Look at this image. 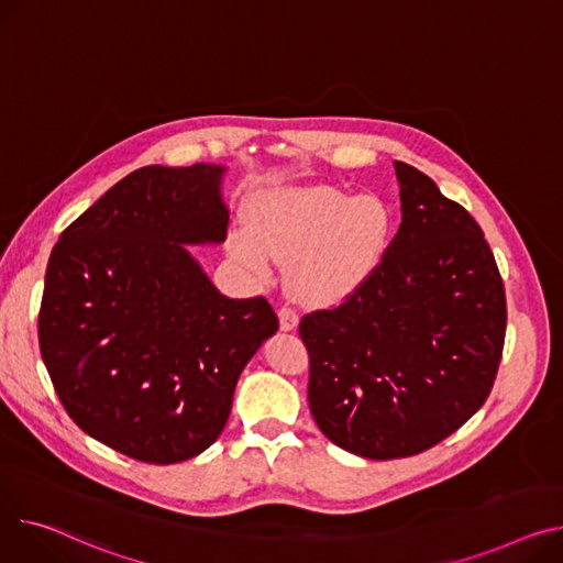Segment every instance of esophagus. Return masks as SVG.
Listing matches in <instances>:
<instances>
[{
    "label": "esophagus",
    "instance_id": "34e87169",
    "mask_svg": "<svg viewBox=\"0 0 563 563\" xmlns=\"http://www.w3.org/2000/svg\"><path fill=\"white\" fill-rule=\"evenodd\" d=\"M278 321H280V330H283V332H291V330H296V325H298V317H296V312L289 310V308H283V310L278 312Z\"/></svg>",
    "mask_w": 563,
    "mask_h": 563
}]
</instances>
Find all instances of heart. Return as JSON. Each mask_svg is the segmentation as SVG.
Segmentation results:
<instances>
[{
	"label": "heart",
	"instance_id": "1",
	"mask_svg": "<svg viewBox=\"0 0 563 563\" xmlns=\"http://www.w3.org/2000/svg\"><path fill=\"white\" fill-rule=\"evenodd\" d=\"M246 214L251 231L229 235L233 257L260 278L272 274V257L289 262L291 289L314 306L353 296L378 272L394 235L385 199L323 183L262 190Z\"/></svg>",
	"mask_w": 563,
	"mask_h": 563
}]
</instances>
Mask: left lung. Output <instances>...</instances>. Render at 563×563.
I'll return each mask as SVG.
<instances>
[{
    "label": "left lung",
    "instance_id": "8db88e82",
    "mask_svg": "<svg viewBox=\"0 0 563 563\" xmlns=\"http://www.w3.org/2000/svg\"><path fill=\"white\" fill-rule=\"evenodd\" d=\"M402 221L378 272L303 317L319 430L366 460L428 451L489 396L507 303L477 221L417 167L394 163Z\"/></svg>",
    "mask_w": 563,
    "mask_h": 563
}]
</instances>
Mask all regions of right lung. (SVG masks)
Here are the masks:
<instances>
[{
  "instance_id": "right-lung-1",
  "label": "right lung",
  "mask_w": 563,
  "mask_h": 563,
  "mask_svg": "<svg viewBox=\"0 0 563 563\" xmlns=\"http://www.w3.org/2000/svg\"><path fill=\"white\" fill-rule=\"evenodd\" d=\"M223 165L131 172L60 233L37 342L71 421L146 464L203 453L240 373L278 330L267 298L223 296L187 246L227 240Z\"/></svg>"
}]
</instances>
